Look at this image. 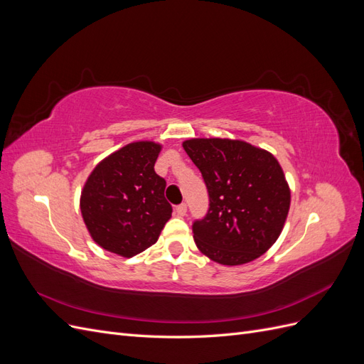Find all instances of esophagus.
Here are the masks:
<instances>
[{
	"instance_id": "obj_1",
	"label": "esophagus",
	"mask_w": 364,
	"mask_h": 364,
	"mask_svg": "<svg viewBox=\"0 0 364 364\" xmlns=\"http://www.w3.org/2000/svg\"><path fill=\"white\" fill-rule=\"evenodd\" d=\"M176 213H178L179 217L186 215V205H185V203H181L178 208H176Z\"/></svg>"
}]
</instances>
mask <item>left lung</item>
<instances>
[{"label":"left lung","instance_id":"1","mask_svg":"<svg viewBox=\"0 0 364 364\" xmlns=\"http://www.w3.org/2000/svg\"><path fill=\"white\" fill-rule=\"evenodd\" d=\"M209 194L203 220L193 225L196 246L223 266H241L266 253L281 235L291 194L278 159L241 139L182 142Z\"/></svg>","mask_w":364,"mask_h":364}]
</instances>
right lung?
Returning a JSON list of instances; mask_svg holds the SVG:
<instances>
[{"label": "right lung", "instance_id": "1", "mask_svg": "<svg viewBox=\"0 0 364 364\" xmlns=\"http://www.w3.org/2000/svg\"><path fill=\"white\" fill-rule=\"evenodd\" d=\"M162 144L135 141L95 165L80 194V213L102 249L132 258L155 245L171 217L165 181L155 173Z\"/></svg>", "mask_w": 364, "mask_h": 364}]
</instances>
